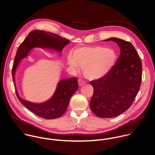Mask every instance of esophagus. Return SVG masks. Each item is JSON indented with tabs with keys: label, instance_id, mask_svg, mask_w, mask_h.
Masks as SVG:
<instances>
[{
	"label": "esophagus",
	"instance_id": "esophagus-1",
	"mask_svg": "<svg viewBox=\"0 0 155 155\" xmlns=\"http://www.w3.org/2000/svg\"><path fill=\"white\" fill-rule=\"evenodd\" d=\"M78 85L80 86H81L82 85H83L84 84V81H83L82 80H80V79H79L78 80Z\"/></svg>",
	"mask_w": 155,
	"mask_h": 155
}]
</instances>
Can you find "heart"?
I'll return each instance as SVG.
<instances>
[{
  "instance_id": "heart-1",
  "label": "heart",
  "mask_w": 155,
  "mask_h": 155,
  "mask_svg": "<svg viewBox=\"0 0 155 155\" xmlns=\"http://www.w3.org/2000/svg\"><path fill=\"white\" fill-rule=\"evenodd\" d=\"M116 51L101 46L82 47L73 49L68 56V65L72 70L83 69L84 77L95 80L106 75L117 61Z\"/></svg>"
}]
</instances>
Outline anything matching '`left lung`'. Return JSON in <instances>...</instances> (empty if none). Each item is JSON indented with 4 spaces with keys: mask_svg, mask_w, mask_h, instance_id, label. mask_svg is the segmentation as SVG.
I'll list each match as a JSON object with an SVG mask.
<instances>
[{
    "mask_svg": "<svg viewBox=\"0 0 155 155\" xmlns=\"http://www.w3.org/2000/svg\"><path fill=\"white\" fill-rule=\"evenodd\" d=\"M109 40L118 44L120 55L106 75L91 81L94 93L90 106L99 118H113L126 111L139 91L142 80V62L132 43L116 37L103 41Z\"/></svg>",
    "mask_w": 155,
    "mask_h": 155,
    "instance_id": "8db88e82",
    "label": "left lung"
}]
</instances>
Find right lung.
<instances>
[{
    "mask_svg": "<svg viewBox=\"0 0 155 155\" xmlns=\"http://www.w3.org/2000/svg\"><path fill=\"white\" fill-rule=\"evenodd\" d=\"M69 43V40L50 32L34 30L29 34L17 50L12 69V77L17 97L21 104L32 112L41 118L55 119L59 118L64 114L72 96L78 88L77 78L61 80L58 83L55 92L50 99L44 102L35 103L26 101L19 96L15 83L16 70L21 61L26 58L32 49L40 48L61 53L63 48Z\"/></svg>",
    "mask_w": 155,
    "mask_h": 155,
    "instance_id": "add662e5",
    "label": "right lung"
}]
</instances>
